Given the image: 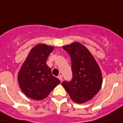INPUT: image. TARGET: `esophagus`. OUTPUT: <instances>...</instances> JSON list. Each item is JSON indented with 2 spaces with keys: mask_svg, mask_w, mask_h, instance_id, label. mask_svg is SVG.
I'll use <instances>...</instances> for the list:
<instances>
[{
  "mask_svg": "<svg viewBox=\"0 0 123 123\" xmlns=\"http://www.w3.org/2000/svg\"><path fill=\"white\" fill-rule=\"evenodd\" d=\"M58 78H59V79L61 80V82L62 81V75H59V76H58Z\"/></svg>",
  "mask_w": 123,
  "mask_h": 123,
  "instance_id": "34e87169",
  "label": "esophagus"
}]
</instances>
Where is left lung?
Returning <instances> with one entry per match:
<instances>
[{
	"instance_id": "1",
	"label": "left lung",
	"mask_w": 123,
	"mask_h": 123,
	"mask_svg": "<svg viewBox=\"0 0 123 123\" xmlns=\"http://www.w3.org/2000/svg\"><path fill=\"white\" fill-rule=\"evenodd\" d=\"M62 48L70 55L73 78L70 81L62 82V85L74 102L85 103L94 97L101 87L103 77L100 68L90 51L79 43Z\"/></svg>"
}]
</instances>
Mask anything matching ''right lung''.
Wrapping results in <instances>:
<instances>
[{"instance_id": "add662e5", "label": "right lung", "mask_w": 123, "mask_h": 123, "mask_svg": "<svg viewBox=\"0 0 123 123\" xmlns=\"http://www.w3.org/2000/svg\"><path fill=\"white\" fill-rule=\"evenodd\" d=\"M53 47L39 44L30 51L20 69L18 82L26 97L35 100H42L61 82L54 76L47 64L48 56Z\"/></svg>"}]
</instances>
